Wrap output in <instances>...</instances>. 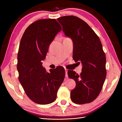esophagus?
Masks as SVG:
<instances>
[{"label":"esophagus","mask_w":122,"mask_h":122,"mask_svg":"<svg viewBox=\"0 0 122 122\" xmlns=\"http://www.w3.org/2000/svg\"><path fill=\"white\" fill-rule=\"evenodd\" d=\"M65 72H66V77H68V74H67L68 70L67 69H65Z\"/></svg>","instance_id":"1"}]
</instances>
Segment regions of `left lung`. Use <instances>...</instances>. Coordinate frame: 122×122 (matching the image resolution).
<instances>
[{
	"label": "left lung",
	"mask_w": 122,
	"mask_h": 122,
	"mask_svg": "<svg viewBox=\"0 0 122 122\" xmlns=\"http://www.w3.org/2000/svg\"><path fill=\"white\" fill-rule=\"evenodd\" d=\"M66 36L73 41V59L82 65V72L78 75L68 71V75L76 82L71 92V100L78 104L94 101L102 90L107 75L106 57L101 42L88 24L73 15L57 19Z\"/></svg>",
	"instance_id": "8db88e82"
}]
</instances>
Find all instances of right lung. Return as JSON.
I'll return each mask as SVG.
<instances>
[{
    "instance_id": "right-lung-1",
    "label": "right lung",
    "mask_w": 122,
    "mask_h": 122,
    "mask_svg": "<svg viewBox=\"0 0 122 122\" xmlns=\"http://www.w3.org/2000/svg\"><path fill=\"white\" fill-rule=\"evenodd\" d=\"M62 27L54 19H40L26 29L18 53L19 81L30 100L39 104H47L56 98L57 90L64 80L62 67L47 72L41 61Z\"/></svg>"
}]
</instances>
